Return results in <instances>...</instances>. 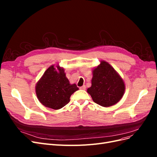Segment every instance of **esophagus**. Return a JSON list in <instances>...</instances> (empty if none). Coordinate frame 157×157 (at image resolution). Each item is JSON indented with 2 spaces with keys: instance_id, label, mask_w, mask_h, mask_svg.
Here are the masks:
<instances>
[{
  "instance_id": "esophagus-1",
  "label": "esophagus",
  "mask_w": 157,
  "mask_h": 157,
  "mask_svg": "<svg viewBox=\"0 0 157 157\" xmlns=\"http://www.w3.org/2000/svg\"><path fill=\"white\" fill-rule=\"evenodd\" d=\"M80 90H86V86H84H84H81V87H80L79 88Z\"/></svg>"
}]
</instances>
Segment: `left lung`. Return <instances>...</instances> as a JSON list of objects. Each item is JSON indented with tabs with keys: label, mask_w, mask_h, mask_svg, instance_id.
Listing matches in <instances>:
<instances>
[{
	"label": "left lung",
	"mask_w": 157,
	"mask_h": 157,
	"mask_svg": "<svg viewBox=\"0 0 157 157\" xmlns=\"http://www.w3.org/2000/svg\"><path fill=\"white\" fill-rule=\"evenodd\" d=\"M125 90L122 79L105 61L93 71L92 86L87 92L93 101L103 107H110L121 100Z\"/></svg>",
	"instance_id": "obj_1"
}]
</instances>
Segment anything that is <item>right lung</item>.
Listing matches in <instances>:
<instances>
[{"label": "right lung", "instance_id": "right-lung-1", "mask_svg": "<svg viewBox=\"0 0 157 157\" xmlns=\"http://www.w3.org/2000/svg\"><path fill=\"white\" fill-rule=\"evenodd\" d=\"M54 65L47 69L36 85V94L39 101L46 107L62 108L70 101V97L78 90L75 84H71L65 77L64 69Z\"/></svg>", "mask_w": 157, "mask_h": 157}]
</instances>
